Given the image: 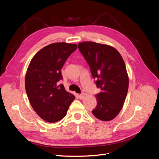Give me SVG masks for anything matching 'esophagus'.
I'll list each match as a JSON object with an SVG mask.
<instances>
[{"instance_id": "1", "label": "esophagus", "mask_w": 159, "mask_h": 159, "mask_svg": "<svg viewBox=\"0 0 159 159\" xmlns=\"http://www.w3.org/2000/svg\"><path fill=\"white\" fill-rule=\"evenodd\" d=\"M85 96H86V94H85V93H81V94H80L79 95L80 99H83V98H84Z\"/></svg>"}]
</instances>
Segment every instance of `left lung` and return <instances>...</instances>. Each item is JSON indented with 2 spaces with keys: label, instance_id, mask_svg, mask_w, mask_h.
<instances>
[{
  "label": "left lung",
  "instance_id": "1",
  "mask_svg": "<svg viewBox=\"0 0 159 159\" xmlns=\"http://www.w3.org/2000/svg\"><path fill=\"white\" fill-rule=\"evenodd\" d=\"M78 48L89 65L96 87L97 106L92 110L99 121L113 119L122 108L129 87L125 63L114 48L93 42H83Z\"/></svg>",
  "mask_w": 159,
  "mask_h": 159
}]
</instances>
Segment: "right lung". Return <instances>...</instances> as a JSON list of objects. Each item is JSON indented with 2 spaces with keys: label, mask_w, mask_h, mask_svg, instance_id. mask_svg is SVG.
<instances>
[{
  "label": "right lung",
  "mask_w": 159,
  "mask_h": 159,
  "mask_svg": "<svg viewBox=\"0 0 159 159\" xmlns=\"http://www.w3.org/2000/svg\"><path fill=\"white\" fill-rule=\"evenodd\" d=\"M76 44L53 43L40 49L32 59L25 77L28 100L39 116L48 122L65 117L75 96L67 92L63 84L61 70Z\"/></svg>",
  "instance_id": "obj_1"
}]
</instances>
